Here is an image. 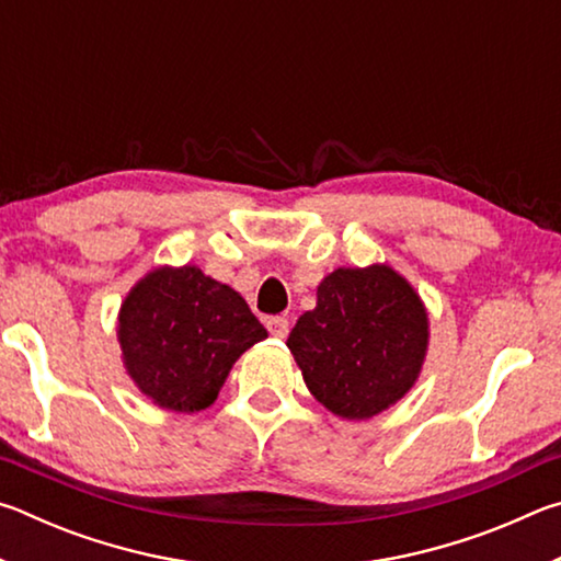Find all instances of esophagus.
Listing matches in <instances>:
<instances>
[{
	"mask_svg": "<svg viewBox=\"0 0 561 561\" xmlns=\"http://www.w3.org/2000/svg\"><path fill=\"white\" fill-rule=\"evenodd\" d=\"M264 324H267L270 334H272L274 339H287V334H289V319H284V317H270L267 321H264Z\"/></svg>",
	"mask_w": 561,
	"mask_h": 561,
	"instance_id": "obj_1",
	"label": "esophagus"
}]
</instances>
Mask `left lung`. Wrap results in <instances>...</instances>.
<instances>
[{
	"instance_id": "obj_1",
	"label": "left lung",
	"mask_w": 561,
	"mask_h": 561,
	"mask_svg": "<svg viewBox=\"0 0 561 561\" xmlns=\"http://www.w3.org/2000/svg\"><path fill=\"white\" fill-rule=\"evenodd\" d=\"M287 346L304 383L346 421H366L411 391L428 351L421 297L388 264L339 267L317 289Z\"/></svg>"
}]
</instances>
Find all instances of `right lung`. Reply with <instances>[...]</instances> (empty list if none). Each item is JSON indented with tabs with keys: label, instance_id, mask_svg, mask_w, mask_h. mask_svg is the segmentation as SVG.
Returning <instances> with one entry per match:
<instances>
[{
	"label": "right lung",
	"instance_id": "add662e5",
	"mask_svg": "<svg viewBox=\"0 0 561 561\" xmlns=\"http://www.w3.org/2000/svg\"><path fill=\"white\" fill-rule=\"evenodd\" d=\"M267 339L247 301L193 264L158 267L128 291L118 314L123 364L156 405H210L247 348Z\"/></svg>",
	"mask_w": 561,
	"mask_h": 561
}]
</instances>
